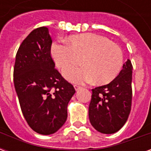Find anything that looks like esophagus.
Here are the masks:
<instances>
[{"mask_svg": "<svg viewBox=\"0 0 151 151\" xmlns=\"http://www.w3.org/2000/svg\"><path fill=\"white\" fill-rule=\"evenodd\" d=\"M73 86H74V89H75L76 91H78L79 89L82 88V86H78V85H74Z\"/></svg>", "mask_w": 151, "mask_h": 151, "instance_id": "1", "label": "esophagus"}]
</instances>
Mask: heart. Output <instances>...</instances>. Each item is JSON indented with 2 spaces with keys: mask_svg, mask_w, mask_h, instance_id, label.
Listing matches in <instances>:
<instances>
[{
  "mask_svg": "<svg viewBox=\"0 0 151 151\" xmlns=\"http://www.w3.org/2000/svg\"><path fill=\"white\" fill-rule=\"evenodd\" d=\"M52 55L56 65L62 70L82 62L85 66L65 70L64 75L70 82L84 83L95 79L98 84L111 82L123 66L120 47L104 36L85 33L69 37V44L55 43Z\"/></svg>",
  "mask_w": 151,
  "mask_h": 151,
  "instance_id": "obj_1",
  "label": "heart"
}]
</instances>
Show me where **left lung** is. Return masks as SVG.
I'll return each instance as SVG.
<instances>
[{
  "label": "left lung",
  "instance_id": "1",
  "mask_svg": "<svg viewBox=\"0 0 151 151\" xmlns=\"http://www.w3.org/2000/svg\"><path fill=\"white\" fill-rule=\"evenodd\" d=\"M132 70L130 60L113 81L92 89L89 119L95 129L105 134L116 133L128 120L132 105Z\"/></svg>",
  "mask_w": 151,
  "mask_h": 151
}]
</instances>
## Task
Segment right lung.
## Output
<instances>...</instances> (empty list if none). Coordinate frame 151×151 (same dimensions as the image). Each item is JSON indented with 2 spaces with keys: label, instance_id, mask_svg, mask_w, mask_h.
Here are the masks:
<instances>
[{
  "label": "right lung",
  "instance_id": "obj_1",
  "mask_svg": "<svg viewBox=\"0 0 151 151\" xmlns=\"http://www.w3.org/2000/svg\"><path fill=\"white\" fill-rule=\"evenodd\" d=\"M52 40L45 27L31 31L18 48L14 82L22 112L35 132L49 135L66 121L67 106L75 93L55 68Z\"/></svg>",
  "mask_w": 151,
  "mask_h": 151
}]
</instances>
